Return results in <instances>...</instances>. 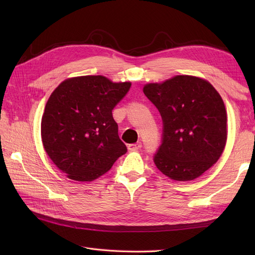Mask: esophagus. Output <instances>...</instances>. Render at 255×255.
<instances>
[{
  "label": "esophagus",
  "mask_w": 255,
  "mask_h": 255,
  "mask_svg": "<svg viewBox=\"0 0 255 255\" xmlns=\"http://www.w3.org/2000/svg\"><path fill=\"white\" fill-rule=\"evenodd\" d=\"M141 148V142H137V143H130L128 145V149L129 151H136L139 150Z\"/></svg>",
  "instance_id": "esophagus-1"
}]
</instances>
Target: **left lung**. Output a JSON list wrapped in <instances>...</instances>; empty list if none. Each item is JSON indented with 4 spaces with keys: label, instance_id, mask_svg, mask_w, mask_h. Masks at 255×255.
Instances as JSON below:
<instances>
[{
    "label": "left lung",
    "instance_id": "8db88e82",
    "mask_svg": "<svg viewBox=\"0 0 255 255\" xmlns=\"http://www.w3.org/2000/svg\"><path fill=\"white\" fill-rule=\"evenodd\" d=\"M143 94L157 107L164 122L163 143L154 156L161 173L187 182L217 163L227 143L228 117L221 96L210 82L175 75L145 84Z\"/></svg>",
    "mask_w": 255,
    "mask_h": 255
}]
</instances>
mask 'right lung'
Returning <instances> with one entry per match:
<instances>
[{
    "mask_svg": "<svg viewBox=\"0 0 255 255\" xmlns=\"http://www.w3.org/2000/svg\"><path fill=\"white\" fill-rule=\"evenodd\" d=\"M130 82L83 75L61 82L41 118V139L49 157L70 180L91 182L127 153L112 111Z\"/></svg>",
    "mask_w": 255,
    "mask_h": 255,
    "instance_id": "obj_1",
    "label": "right lung"
}]
</instances>
